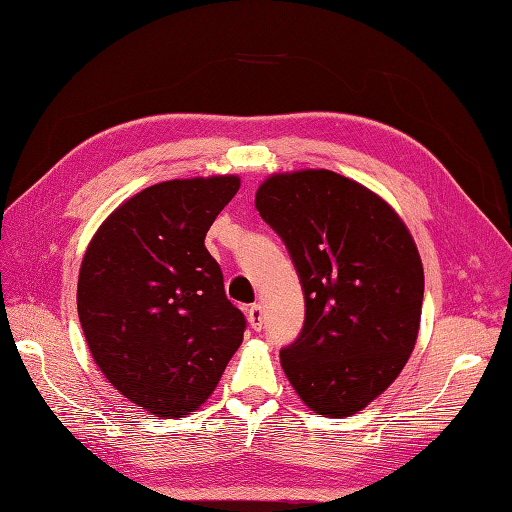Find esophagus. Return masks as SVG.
<instances>
[{
  "instance_id": "1",
  "label": "esophagus",
  "mask_w": 512,
  "mask_h": 512,
  "mask_svg": "<svg viewBox=\"0 0 512 512\" xmlns=\"http://www.w3.org/2000/svg\"><path fill=\"white\" fill-rule=\"evenodd\" d=\"M246 316H248V323H251V327L255 331H259L261 325H264V312H261V305L259 303H253L251 307H248Z\"/></svg>"
}]
</instances>
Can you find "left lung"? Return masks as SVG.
Segmentation results:
<instances>
[{
    "label": "left lung",
    "mask_w": 512,
    "mask_h": 512,
    "mask_svg": "<svg viewBox=\"0 0 512 512\" xmlns=\"http://www.w3.org/2000/svg\"><path fill=\"white\" fill-rule=\"evenodd\" d=\"M255 207L299 272L305 325L281 366L307 408L351 417L395 382L419 336L423 264L399 213L331 170L272 174Z\"/></svg>",
    "instance_id": "1"
}]
</instances>
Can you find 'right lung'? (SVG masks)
Instances as JSON below:
<instances>
[{"instance_id": "obj_1", "label": "right lung", "mask_w": 512, "mask_h": 512, "mask_svg": "<svg viewBox=\"0 0 512 512\" xmlns=\"http://www.w3.org/2000/svg\"><path fill=\"white\" fill-rule=\"evenodd\" d=\"M240 176L174 178L124 200L95 231L78 275L93 362L141 410L178 419L209 399L246 318L205 248Z\"/></svg>"}]
</instances>
